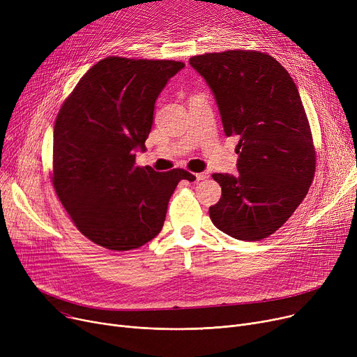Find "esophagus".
I'll return each instance as SVG.
<instances>
[{"label":"esophagus","mask_w":357,"mask_h":357,"mask_svg":"<svg viewBox=\"0 0 357 357\" xmlns=\"http://www.w3.org/2000/svg\"><path fill=\"white\" fill-rule=\"evenodd\" d=\"M207 174H205V172H201V174H194V178H195V181H204V179H207Z\"/></svg>","instance_id":"esophagus-1"}]
</instances>
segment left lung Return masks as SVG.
<instances>
[{
    "mask_svg": "<svg viewBox=\"0 0 357 357\" xmlns=\"http://www.w3.org/2000/svg\"><path fill=\"white\" fill-rule=\"evenodd\" d=\"M190 65L214 93L226 136H237V175L210 207L214 226L234 238L273 234L305 198L315 149L305 109L288 70L268 53L227 50L192 56Z\"/></svg>",
    "mask_w": 357,
    "mask_h": 357,
    "instance_id": "1",
    "label": "left lung"
}]
</instances>
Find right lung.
I'll return each mask as SVG.
<instances>
[{"label":"right lung","mask_w":357,"mask_h":357,"mask_svg":"<svg viewBox=\"0 0 357 357\" xmlns=\"http://www.w3.org/2000/svg\"><path fill=\"white\" fill-rule=\"evenodd\" d=\"M185 63L109 56L63 102L53 130V186L77 229L109 250L137 249L159 234L183 169L136 166L159 93Z\"/></svg>","instance_id":"obj_1"}]
</instances>
